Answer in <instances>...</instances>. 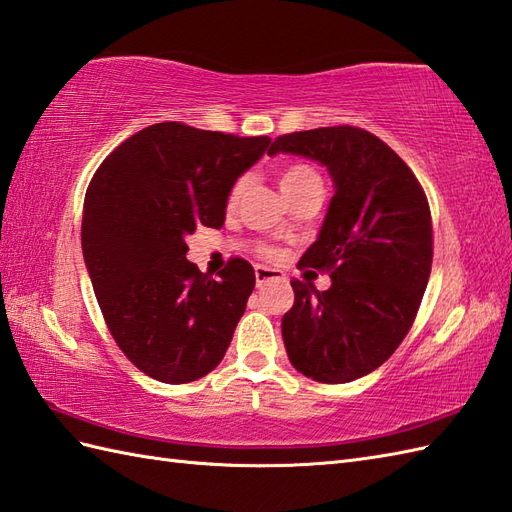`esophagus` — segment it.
Wrapping results in <instances>:
<instances>
[{
    "mask_svg": "<svg viewBox=\"0 0 512 512\" xmlns=\"http://www.w3.org/2000/svg\"><path fill=\"white\" fill-rule=\"evenodd\" d=\"M277 279H283V275H281L279 270L268 268V266H255V283H257V288H261V285H266L268 281H277Z\"/></svg>",
    "mask_w": 512,
    "mask_h": 512,
    "instance_id": "obj_1",
    "label": "esophagus"
}]
</instances>
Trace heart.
<instances>
[{
	"label": "heart",
	"mask_w": 512,
	"mask_h": 512,
	"mask_svg": "<svg viewBox=\"0 0 512 512\" xmlns=\"http://www.w3.org/2000/svg\"><path fill=\"white\" fill-rule=\"evenodd\" d=\"M312 183H320V178L310 165L292 163V165H285V168L279 172V187L285 196L299 192V189ZM242 192H244V181H237L229 194V205H235L237 198L242 196Z\"/></svg>",
	"instance_id": "obj_1"
}]
</instances>
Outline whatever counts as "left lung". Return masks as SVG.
Listing matches in <instances>:
<instances>
[{
	"instance_id": "1",
	"label": "left lung",
	"mask_w": 512,
	"mask_h": 512,
	"mask_svg": "<svg viewBox=\"0 0 512 512\" xmlns=\"http://www.w3.org/2000/svg\"><path fill=\"white\" fill-rule=\"evenodd\" d=\"M325 165L331 196L299 266L331 272L329 290L292 281L281 336L296 371L344 384L382 366L406 338L432 270L430 205L399 154L355 126L281 135L268 154Z\"/></svg>"
}]
</instances>
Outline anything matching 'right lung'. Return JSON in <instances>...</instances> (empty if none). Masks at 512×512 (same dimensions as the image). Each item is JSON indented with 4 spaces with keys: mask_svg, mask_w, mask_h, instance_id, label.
Wrapping results in <instances>:
<instances>
[{
    "mask_svg": "<svg viewBox=\"0 0 512 512\" xmlns=\"http://www.w3.org/2000/svg\"><path fill=\"white\" fill-rule=\"evenodd\" d=\"M268 146L163 122L128 137L91 178L82 255L95 299L117 347L152 379L196 382L229 349L255 270L231 259L213 279L187 259V237L222 227L235 181Z\"/></svg>",
    "mask_w": 512,
    "mask_h": 512,
    "instance_id": "1",
    "label": "right lung"
}]
</instances>
